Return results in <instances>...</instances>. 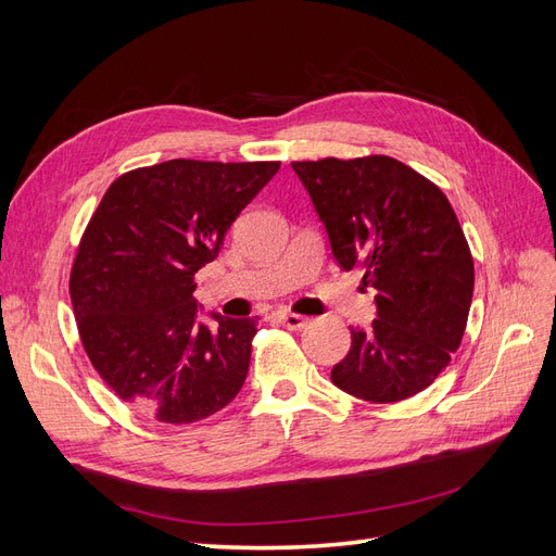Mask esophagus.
<instances>
[{
    "instance_id": "obj_1",
    "label": "esophagus",
    "mask_w": 556,
    "mask_h": 556,
    "mask_svg": "<svg viewBox=\"0 0 556 556\" xmlns=\"http://www.w3.org/2000/svg\"><path fill=\"white\" fill-rule=\"evenodd\" d=\"M278 319H280V325H282V327L294 329V331H301V329H306V327L311 325V319H308V317H304V315H296V313H280V315H278Z\"/></svg>"
}]
</instances>
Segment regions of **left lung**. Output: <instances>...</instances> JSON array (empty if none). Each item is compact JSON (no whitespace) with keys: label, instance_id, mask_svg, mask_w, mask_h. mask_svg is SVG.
<instances>
[{"label":"left lung","instance_id":"1","mask_svg":"<svg viewBox=\"0 0 556 556\" xmlns=\"http://www.w3.org/2000/svg\"><path fill=\"white\" fill-rule=\"evenodd\" d=\"M325 223L336 262L362 268L378 317L352 329L331 368L339 390L371 401L410 399L439 378L464 339L473 257L439 185L387 155L292 162Z\"/></svg>","mask_w":556,"mask_h":556}]
</instances>
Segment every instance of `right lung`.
I'll use <instances>...</instances> for the list:
<instances>
[{"mask_svg": "<svg viewBox=\"0 0 556 556\" xmlns=\"http://www.w3.org/2000/svg\"><path fill=\"white\" fill-rule=\"evenodd\" d=\"M280 162L169 160L115 178L83 231L70 294L94 371L139 413L192 425L241 392L257 317L197 323L194 274Z\"/></svg>", "mask_w": 556, "mask_h": 556, "instance_id": "add662e5", "label": "right lung"}]
</instances>
